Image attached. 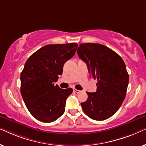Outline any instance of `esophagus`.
I'll return each instance as SVG.
<instances>
[{"label": "esophagus", "instance_id": "1", "mask_svg": "<svg viewBox=\"0 0 146 146\" xmlns=\"http://www.w3.org/2000/svg\"><path fill=\"white\" fill-rule=\"evenodd\" d=\"M74 92L75 93H80V90H76V89H74V90H73Z\"/></svg>", "mask_w": 146, "mask_h": 146}]
</instances>
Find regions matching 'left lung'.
Instances as JSON below:
<instances>
[{
  "instance_id": "obj_1",
  "label": "left lung",
  "mask_w": 146,
  "mask_h": 146,
  "mask_svg": "<svg viewBox=\"0 0 146 146\" xmlns=\"http://www.w3.org/2000/svg\"><path fill=\"white\" fill-rule=\"evenodd\" d=\"M77 53L87 64L90 76L98 81L96 92H87L88 99L81 103L82 108L94 120L109 118L118 110L126 95L129 74L124 62L100 44H80Z\"/></svg>"
}]
</instances>
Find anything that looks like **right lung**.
Here are the masks:
<instances>
[{"instance_id": "1", "label": "right lung", "mask_w": 146, "mask_h": 146, "mask_svg": "<svg viewBox=\"0 0 146 146\" xmlns=\"http://www.w3.org/2000/svg\"><path fill=\"white\" fill-rule=\"evenodd\" d=\"M77 47L76 43L46 45L26 62L21 74V93L27 109L38 120L52 122L64 112L66 101L73 90L61 89L54 83Z\"/></svg>"}]
</instances>
